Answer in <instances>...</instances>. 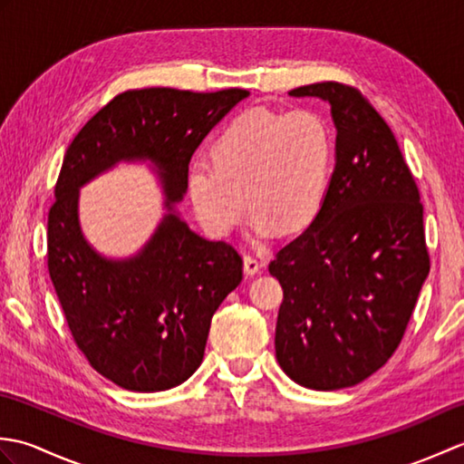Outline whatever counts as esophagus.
<instances>
[{
    "mask_svg": "<svg viewBox=\"0 0 464 464\" xmlns=\"http://www.w3.org/2000/svg\"><path fill=\"white\" fill-rule=\"evenodd\" d=\"M261 269V263L257 257H253V255H245L243 257V271L245 275H249V277H253V275H257Z\"/></svg>",
    "mask_w": 464,
    "mask_h": 464,
    "instance_id": "34e87169",
    "label": "esophagus"
}]
</instances>
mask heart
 Returning a JSON list of instances; mask_svg holds the SVG:
<instances>
[{
    "mask_svg": "<svg viewBox=\"0 0 464 464\" xmlns=\"http://www.w3.org/2000/svg\"><path fill=\"white\" fill-rule=\"evenodd\" d=\"M211 153L213 165H191L187 193L215 237L229 235L247 207L257 235L299 233L319 215L333 171V137L317 113L247 110L219 133Z\"/></svg>",
    "mask_w": 464,
    "mask_h": 464,
    "instance_id": "obj_1",
    "label": "heart"
}]
</instances>
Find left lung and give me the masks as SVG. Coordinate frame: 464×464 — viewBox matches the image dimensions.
<instances>
[{"mask_svg": "<svg viewBox=\"0 0 464 464\" xmlns=\"http://www.w3.org/2000/svg\"><path fill=\"white\" fill-rule=\"evenodd\" d=\"M289 95L327 102L337 141L319 215L269 263L283 287L275 354L301 387L337 391L377 372L405 334L429 275L422 205L391 127L354 87Z\"/></svg>", "mask_w": 464, "mask_h": 464, "instance_id": "left-lung-1", "label": "left lung"}]
</instances>
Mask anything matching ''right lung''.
Returning <instances> with one entry per match:
<instances>
[{"label": "right lung", "mask_w": 464, "mask_h": 464, "mask_svg": "<svg viewBox=\"0 0 464 464\" xmlns=\"http://www.w3.org/2000/svg\"><path fill=\"white\" fill-rule=\"evenodd\" d=\"M247 95L125 92L67 147L47 217L49 277L77 347L127 391H167L189 379L203 361L213 313L243 279L241 255L197 235L175 205L187 193L195 150ZM120 162L152 167L166 213L140 252L107 258L82 235L79 191Z\"/></svg>", "instance_id": "obj_1"}]
</instances>
